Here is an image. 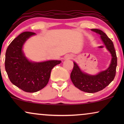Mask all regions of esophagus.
<instances>
[{
  "instance_id": "obj_1",
  "label": "esophagus",
  "mask_w": 124,
  "mask_h": 124,
  "mask_svg": "<svg viewBox=\"0 0 124 124\" xmlns=\"http://www.w3.org/2000/svg\"><path fill=\"white\" fill-rule=\"evenodd\" d=\"M72 56L67 55V57H66V59H72Z\"/></svg>"
}]
</instances>
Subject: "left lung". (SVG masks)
<instances>
[{
  "label": "left lung",
  "mask_w": 124,
  "mask_h": 124,
  "mask_svg": "<svg viewBox=\"0 0 124 124\" xmlns=\"http://www.w3.org/2000/svg\"><path fill=\"white\" fill-rule=\"evenodd\" d=\"M91 30L101 35V38L110 52L112 60L109 67L106 70L101 71L96 75H90L81 70L78 66L73 62L74 67L70 74V78L76 87L86 93H94L102 90L113 80L116 75L117 56L114 45L112 40L104 32L97 29Z\"/></svg>",
  "instance_id": "obj_1"
}]
</instances>
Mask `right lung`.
I'll return each instance as SVG.
<instances>
[{"instance_id":"right-lung-1","label":"right lung","mask_w":124,"mask_h":124,"mask_svg":"<svg viewBox=\"0 0 124 124\" xmlns=\"http://www.w3.org/2000/svg\"><path fill=\"white\" fill-rule=\"evenodd\" d=\"M34 33L23 32L12 40L6 53L5 69L9 80L23 91L35 93L48 84L52 69L60 60H49L35 62H30L23 51V44Z\"/></svg>"}]
</instances>
